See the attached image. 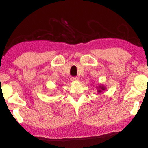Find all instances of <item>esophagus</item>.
<instances>
[{
  "label": "esophagus",
  "instance_id": "obj_1",
  "mask_svg": "<svg viewBox=\"0 0 148 148\" xmlns=\"http://www.w3.org/2000/svg\"><path fill=\"white\" fill-rule=\"evenodd\" d=\"M78 79L77 77H71V80L72 81H76V80Z\"/></svg>",
  "mask_w": 148,
  "mask_h": 148
}]
</instances>
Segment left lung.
Instances as JSON below:
<instances>
[{
  "label": "left lung",
  "instance_id": "left-lung-1",
  "mask_svg": "<svg viewBox=\"0 0 148 148\" xmlns=\"http://www.w3.org/2000/svg\"><path fill=\"white\" fill-rule=\"evenodd\" d=\"M106 89V87H104V86H102V85H101V86H99L97 87V92H98V93H101V92L104 91V90Z\"/></svg>",
  "mask_w": 148,
  "mask_h": 148
}]
</instances>
